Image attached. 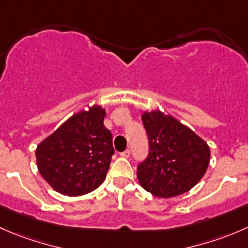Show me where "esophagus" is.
I'll list each match as a JSON object with an SVG mask.
<instances>
[{
    "label": "esophagus",
    "instance_id": "esophagus-1",
    "mask_svg": "<svg viewBox=\"0 0 248 248\" xmlns=\"http://www.w3.org/2000/svg\"><path fill=\"white\" fill-rule=\"evenodd\" d=\"M121 156H123V157H125V159H127V157L130 156V150L129 149L124 150L123 153H121Z\"/></svg>",
    "mask_w": 248,
    "mask_h": 248
}]
</instances>
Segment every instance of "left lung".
I'll return each mask as SVG.
<instances>
[{
  "instance_id": "8db88e82",
  "label": "left lung",
  "mask_w": 248,
  "mask_h": 248,
  "mask_svg": "<svg viewBox=\"0 0 248 248\" xmlns=\"http://www.w3.org/2000/svg\"><path fill=\"white\" fill-rule=\"evenodd\" d=\"M149 153L137 166L145 191L161 198L183 195L202 179L210 160L208 144L191 129L160 111L142 116Z\"/></svg>"
}]
</instances>
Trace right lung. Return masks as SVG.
Here are the masks:
<instances>
[{"label": "right lung", "mask_w": 248, "mask_h": 248, "mask_svg": "<svg viewBox=\"0 0 248 248\" xmlns=\"http://www.w3.org/2000/svg\"><path fill=\"white\" fill-rule=\"evenodd\" d=\"M105 109L92 106L74 114L35 150L38 170L57 192L86 195L101 185L114 154Z\"/></svg>", "instance_id": "obj_1"}]
</instances>
